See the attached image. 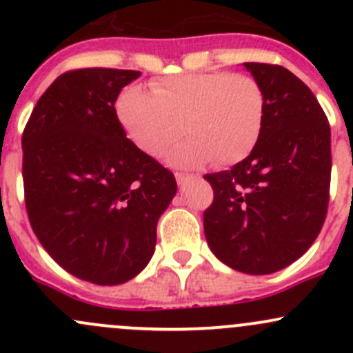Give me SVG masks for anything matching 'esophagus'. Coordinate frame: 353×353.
<instances>
[{"mask_svg": "<svg viewBox=\"0 0 353 353\" xmlns=\"http://www.w3.org/2000/svg\"><path fill=\"white\" fill-rule=\"evenodd\" d=\"M190 177H193V176H191V174L176 172V181H177V184H184V183H186L188 179H190Z\"/></svg>", "mask_w": 353, "mask_h": 353, "instance_id": "esophagus-1", "label": "esophagus"}]
</instances>
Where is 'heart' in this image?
<instances>
[{
	"instance_id": "obj_1",
	"label": "heart",
	"mask_w": 353,
	"mask_h": 353,
	"mask_svg": "<svg viewBox=\"0 0 353 353\" xmlns=\"http://www.w3.org/2000/svg\"><path fill=\"white\" fill-rule=\"evenodd\" d=\"M150 92L128 87L116 101V116L131 143L160 157L186 131L170 154L174 165L215 160L230 165L254 150L266 116V95L251 74L191 71L157 78Z\"/></svg>"
}]
</instances>
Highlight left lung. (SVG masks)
<instances>
[{
  "instance_id": "8db88e82",
  "label": "left lung",
  "mask_w": 353,
  "mask_h": 353,
  "mask_svg": "<svg viewBox=\"0 0 353 353\" xmlns=\"http://www.w3.org/2000/svg\"><path fill=\"white\" fill-rule=\"evenodd\" d=\"M244 66L265 90V124L244 160L205 176L213 201L203 225L220 261L249 275H268L301 258L321 232L331 133L318 99L292 71L268 63Z\"/></svg>"
}]
</instances>
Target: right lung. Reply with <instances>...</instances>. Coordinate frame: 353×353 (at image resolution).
Listing matches in <instances>:
<instances>
[{
  "instance_id": "obj_1",
  "label": "right lung",
  "mask_w": 353,
  "mask_h": 353,
  "mask_svg": "<svg viewBox=\"0 0 353 353\" xmlns=\"http://www.w3.org/2000/svg\"><path fill=\"white\" fill-rule=\"evenodd\" d=\"M140 71L81 68L56 78L22 134L25 208L68 273L117 285L150 261L157 222L177 191L169 169L128 140L117 95Z\"/></svg>"
}]
</instances>
